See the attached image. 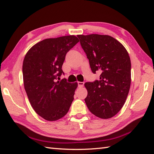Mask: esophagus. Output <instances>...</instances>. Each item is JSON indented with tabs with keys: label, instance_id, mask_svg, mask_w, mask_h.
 <instances>
[{
	"label": "esophagus",
	"instance_id": "obj_1",
	"mask_svg": "<svg viewBox=\"0 0 154 154\" xmlns=\"http://www.w3.org/2000/svg\"><path fill=\"white\" fill-rule=\"evenodd\" d=\"M78 87L82 88L84 86V82H78Z\"/></svg>",
	"mask_w": 154,
	"mask_h": 154
}]
</instances>
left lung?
<instances>
[{
  "mask_svg": "<svg viewBox=\"0 0 154 154\" xmlns=\"http://www.w3.org/2000/svg\"><path fill=\"white\" fill-rule=\"evenodd\" d=\"M92 72L100 71V80L85 83L87 107L92 114L109 119L124 105L131 83V63L127 51L111 36L77 35Z\"/></svg>",
  "mask_w": 154,
  "mask_h": 154,
  "instance_id": "8db88e82",
  "label": "left lung"
}]
</instances>
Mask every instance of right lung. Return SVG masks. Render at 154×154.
<instances>
[{"mask_svg": "<svg viewBox=\"0 0 154 154\" xmlns=\"http://www.w3.org/2000/svg\"><path fill=\"white\" fill-rule=\"evenodd\" d=\"M74 35L45 39L26 53L23 62V85L31 105L47 121L59 120L65 115L74 100L77 82H67L62 66L66 53L78 43Z\"/></svg>", "mask_w": 154, "mask_h": 154, "instance_id": "obj_1", "label": "right lung"}]
</instances>
